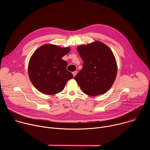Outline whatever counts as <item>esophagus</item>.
Listing matches in <instances>:
<instances>
[{
  "label": "esophagus",
  "instance_id": "esophagus-1",
  "mask_svg": "<svg viewBox=\"0 0 150 150\" xmlns=\"http://www.w3.org/2000/svg\"><path fill=\"white\" fill-rule=\"evenodd\" d=\"M77 73H78V72H77V71H74V72H72V74H73V75H74V77L76 76V75L77 74Z\"/></svg>",
  "mask_w": 150,
  "mask_h": 150
}]
</instances>
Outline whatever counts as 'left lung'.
<instances>
[{"instance_id":"1","label":"left lung","mask_w":150,"mask_h":150,"mask_svg":"<svg viewBox=\"0 0 150 150\" xmlns=\"http://www.w3.org/2000/svg\"><path fill=\"white\" fill-rule=\"evenodd\" d=\"M77 50L83 67L74 78L82 92L97 96L108 91L117 72L116 60L111 49L103 42L96 41L78 46Z\"/></svg>"}]
</instances>
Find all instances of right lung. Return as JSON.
Wrapping results in <instances>:
<instances>
[{"instance_id": "add662e5", "label": "right lung", "mask_w": 150, "mask_h": 150, "mask_svg": "<svg viewBox=\"0 0 150 150\" xmlns=\"http://www.w3.org/2000/svg\"><path fill=\"white\" fill-rule=\"evenodd\" d=\"M71 50L52 44L38 47L31 56L28 67L29 78L40 92L53 95L61 92L68 81L73 78L67 70V62L62 58Z\"/></svg>"}]
</instances>
